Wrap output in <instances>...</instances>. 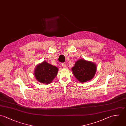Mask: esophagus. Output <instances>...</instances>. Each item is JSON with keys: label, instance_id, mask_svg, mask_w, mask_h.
Here are the masks:
<instances>
[{"label": "esophagus", "instance_id": "34e87169", "mask_svg": "<svg viewBox=\"0 0 126 126\" xmlns=\"http://www.w3.org/2000/svg\"><path fill=\"white\" fill-rule=\"evenodd\" d=\"M62 67H63V68H66V65H65V64L64 63H62Z\"/></svg>", "mask_w": 126, "mask_h": 126}]
</instances>
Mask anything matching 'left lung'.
<instances>
[{"label": "left lung", "instance_id": "1", "mask_svg": "<svg viewBox=\"0 0 126 126\" xmlns=\"http://www.w3.org/2000/svg\"><path fill=\"white\" fill-rule=\"evenodd\" d=\"M96 69L95 63L83 59L77 60L72 68L74 75L78 81L81 83L92 79L95 76Z\"/></svg>", "mask_w": 126, "mask_h": 126}]
</instances>
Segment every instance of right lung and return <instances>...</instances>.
<instances>
[{
	"label": "right lung",
	"instance_id": "add662e5",
	"mask_svg": "<svg viewBox=\"0 0 126 126\" xmlns=\"http://www.w3.org/2000/svg\"><path fill=\"white\" fill-rule=\"evenodd\" d=\"M58 73V68L46 61L38 64L34 71L36 80L41 83H50Z\"/></svg>",
	"mask_w": 126,
	"mask_h": 126
}]
</instances>
